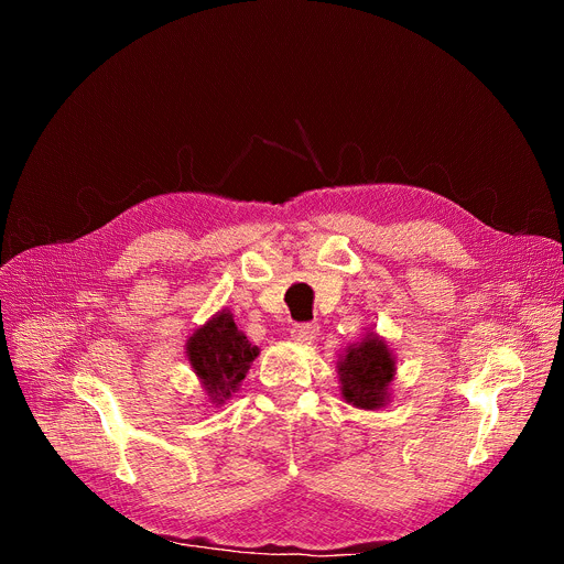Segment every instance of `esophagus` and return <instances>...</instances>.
Wrapping results in <instances>:
<instances>
[{
	"label": "esophagus",
	"mask_w": 564,
	"mask_h": 564,
	"mask_svg": "<svg viewBox=\"0 0 564 564\" xmlns=\"http://www.w3.org/2000/svg\"><path fill=\"white\" fill-rule=\"evenodd\" d=\"M317 327L315 324H294L292 327V340H297V343H302V345H311L315 338H317Z\"/></svg>",
	"instance_id": "1"
}]
</instances>
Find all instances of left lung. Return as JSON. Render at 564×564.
<instances>
[{"mask_svg": "<svg viewBox=\"0 0 564 564\" xmlns=\"http://www.w3.org/2000/svg\"><path fill=\"white\" fill-rule=\"evenodd\" d=\"M336 370L340 395L347 404L377 411L391 402V383L398 372L395 354L377 332L370 329L361 340L349 343L338 354Z\"/></svg>", "mask_w": 564, "mask_h": 564, "instance_id": "8db88e82", "label": "left lung"}]
</instances>
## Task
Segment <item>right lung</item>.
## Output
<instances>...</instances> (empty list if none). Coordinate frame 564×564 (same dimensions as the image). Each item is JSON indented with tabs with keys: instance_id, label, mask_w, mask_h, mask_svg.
<instances>
[{
	"instance_id": "right-lung-1",
	"label": "right lung",
	"mask_w": 564,
	"mask_h": 564,
	"mask_svg": "<svg viewBox=\"0 0 564 564\" xmlns=\"http://www.w3.org/2000/svg\"><path fill=\"white\" fill-rule=\"evenodd\" d=\"M187 361L205 391V402L219 406L240 391L242 381L260 354L245 332L237 329L232 313L221 308L187 338Z\"/></svg>"
}]
</instances>
